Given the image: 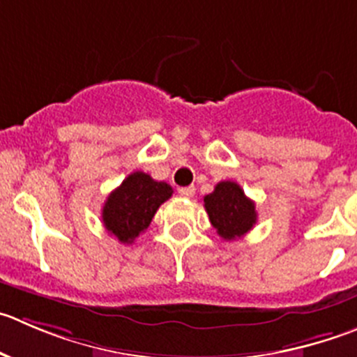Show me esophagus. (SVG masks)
<instances>
[{"mask_svg":"<svg viewBox=\"0 0 357 357\" xmlns=\"http://www.w3.org/2000/svg\"><path fill=\"white\" fill-rule=\"evenodd\" d=\"M196 192V189L192 188V185H189V188H181L178 189V195L182 196V198H192Z\"/></svg>","mask_w":357,"mask_h":357,"instance_id":"obj_1","label":"esophagus"}]
</instances>
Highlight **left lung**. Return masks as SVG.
I'll use <instances>...</instances> for the list:
<instances>
[{"instance_id":"1","label":"left lung","mask_w":357,"mask_h":357,"mask_svg":"<svg viewBox=\"0 0 357 357\" xmlns=\"http://www.w3.org/2000/svg\"><path fill=\"white\" fill-rule=\"evenodd\" d=\"M203 202L217 235L227 242L247 235L257 220L256 205L236 182H219Z\"/></svg>"}]
</instances>
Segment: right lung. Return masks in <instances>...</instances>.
I'll use <instances>...</instances> for the list:
<instances>
[{
    "instance_id": "1",
    "label": "right lung",
    "mask_w": 357,
    "mask_h": 357,
    "mask_svg": "<svg viewBox=\"0 0 357 357\" xmlns=\"http://www.w3.org/2000/svg\"><path fill=\"white\" fill-rule=\"evenodd\" d=\"M172 195L173 189L166 182L154 181L144 172L131 173L105 202L101 217L107 231L121 243H133Z\"/></svg>"
}]
</instances>
